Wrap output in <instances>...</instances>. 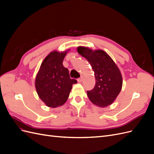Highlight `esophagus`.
Returning a JSON list of instances; mask_svg holds the SVG:
<instances>
[{"mask_svg": "<svg viewBox=\"0 0 154 154\" xmlns=\"http://www.w3.org/2000/svg\"><path fill=\"white\" fill-rule=\"evenodd\" d=\"M83 78L82 76H81L80 78H79L77 80L78 82H82L83 81Z\"/></svg>", "mask_w": 154, "mask_h": 154, "instance_id": "esophagus-1", "label": "esophagus"}]
</instances>
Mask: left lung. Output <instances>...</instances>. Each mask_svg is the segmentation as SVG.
I'll return each instance as SVG.
<instances>
[{"label":"left lung","instance_id":"1","mask_svg":"<svg viewBox=\"0 0 154 154\" xmlns=\"http://www.w3.org/2000/svg\"><path fill=\"white\" fill-rule=\"evenodd\" d=\"M78 53L85 58L94 71L96 84L87 91L90 101L95 105L104 108L110 105L122 90V76L117 65L104 51L94 50L79 46Z\"/></svg>","mask_w":154,"mask_h":154}]
</instances>
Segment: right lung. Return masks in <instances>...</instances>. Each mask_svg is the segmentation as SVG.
Here are the masks:
<instances>
[{"label":"right lung","instance_id":"obj_1","mask_svg":"<svg viewBox=\"0 0 154 154\" xmlns=\"http://www.w3.org/2000/svg\"><path fill=\"white\" fill-rule=\"evenodd\" d=\"M69 51L51 52L43 60L36 76L37 94L51 108H56L66 103L72 85L77 83L76 80L71 79L69 70L62 63Z\"/></svg>","mask_w":154,"mask_h":154}]
</instances>
